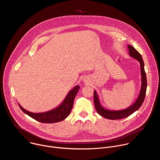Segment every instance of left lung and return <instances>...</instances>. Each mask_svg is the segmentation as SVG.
Wrapping results in <instances>:
<instances>
[{"instance_id": "8db88e82", "label": "left lung", "mask_w": 160, "mask_h": 160, "mask_svg": "<svg viewBox=\"0 0 160 160\" xmlns=\"http://www.w3.org/2000/svg\"><path fill=\"white\" fill-rule=\"evenodd\" d=\"M128 49L130 56L136 60H138L140 63L141 73V87L140 90V92L138 96V98H137L135 101L127 108L122 110H110L104 108L101 105L98 93L96 90H94V102L96 109L101 117L106 118L107 119L118 120L126 118L132 115V113H133L137 110H138L139 108L142 106L144 101L147 88V78L144 70V63L142 56L133 46L128 45Z\"/></svg>"}]
</instances>
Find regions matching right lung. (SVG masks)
<instances>
[{"label": "right lung", "instance_id": "obj_1", "mask_svg": "<svg viewBox=\"0 0 160 160\" xmlns=\"http://www.w3.org/2000/svg\"><path fill=\"white\" fill-rule=\"evenodd\" d=\"M80 88L79 85L74 87L64 98V101L56 108L43 112H32L22 108L18 104L21 109L31 118L44 123H54L64 120L70 115L73 106L75 98Z\"/></svg>", "mask_w": 160, "mask_h": 160}]
</instances>
